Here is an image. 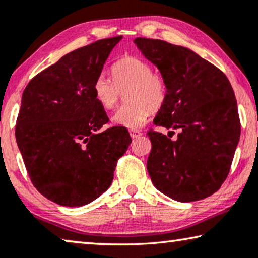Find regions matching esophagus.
Wrapping results in <instances>:
<instances>
[{
  "instance_id": "esophagus-1",
  "label": "esophagus",
  "mask_w": 258,
  "mask_h": 258,
  "mask_svg": "<svg viewBox=\"0 0 258 258\" xmlns=\"http://www.w3.org/2000/svg\"><path fill=\"white\" fill-rule=\"evenodd\" d=\"M129 134H130V137H132V138H137V137H140L142 135V134L138 132V130H135V129H130Z\"/></svg>"
}]
</instances>
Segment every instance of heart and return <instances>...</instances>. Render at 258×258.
I'll list each match as a JSON object with an SVG mask.
<instances>
[{"label": "heart", "instance_id": "heart-1", "mask_svg": "<svg viewBox=\"0 0 258 258\" xmlns=\"http://www.w3.org/2000/svg\"><path fill=\"white\" fill-rule=\"evenodd\" d=\"M111 72L114 81L106 74H100L94 80L92 89L95 100L106 110H111L117 106L122 93L128 90V103L111 116V123L129 129L142 128L152 109H158L165 101V80L152 73L149 62L136 57H125L115 62Z\"/></svg>", "mask_w": 258, "mask_h": 258}]
</instances>
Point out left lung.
<instances>
[{"instance_id":"1","label":"left lung","mask_w":258,"mask_h":258,"mask_svg":"<svg viewBox=\"0 0 258 258\" xmlns=\"http://www.w3.org/2000/svg\"><path fill=\"white\" fill-rule=\"evenodd\" d=\"M134 42L166 84V99L154 123L180 130L175 140L149 133L152 184L180 203L205 199L226 180L240 140L233 87L225 73L187 47L159 39Z\"/></svg>"}]
</instances>
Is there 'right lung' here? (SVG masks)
<instances>
[{
  "mask_svg": "<svg viewBox=\"0 0 258 258\" xmlns=\"http://www.w3.org/2000/svg\"><path fill=\"white\" fill-rule=\"evenodd\" d=\"M121 39H101L65 54L22 95L18 149L37 191L61 206H84L106 192L132 143L123 126L101 130L108 117L92 89Z\"/></svg>",
  "mask_w": 258,
  "mask_h": 258,
  "instance_id": "right-lung-1",
  "label": "right lung"
}]
</instances>
